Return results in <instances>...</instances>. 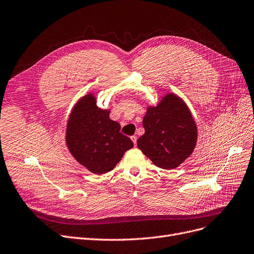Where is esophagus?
<instances>
[{
	"label": "esophagus",
	"instance_id": "1",
	"mask_svg": "<svg viewBox=\"0 0 254 254\" xmlns=\"http://www.w3.org/2000/svg\"><path fill=\"white\" fill-rule=\"evenodd\" d=\"M130 139H132V141H133L134 144L136 145V144H137V137H136V136H132V137H130Z\"/></svg>",
	"mask_w": 254,
	"mask_h": 254
}]
</instances>
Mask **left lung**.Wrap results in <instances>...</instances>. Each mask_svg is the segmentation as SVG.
I'll return each mask as SVG.
<instances>
[{"label":"left lung","mask_w":254,"mask_h":254,"mask_svg":"<svg viewBox=\"0 0 254 254\" xmlns=\"http://www.w3.org/2000/svg\"><path fill=\"white\" fill-rule=\"evenodd\" d=\"M145 133L137 140L141 152L163 170H174L195 147L198 127L182 98L167 93L156 107H147L142 121Z\"/></svg>","instance_id":"1"}]
</instances>
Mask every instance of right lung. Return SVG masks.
Returning a JSON list of instances; mask_svg holds the SVG:
<instances>
[{
    "mask_svg": "<svg viewBox=\"0 0 254 254\" xmlns=\"http://www.w3.org/2000/svg\"><path fill=\"white\" fill-rule=\"evenodd\" d=\"M110 112L98 108L94 93H88L75 103L65 128L69 152L96 175L114 170L125 153L134 146L132 140L120 133V125L110 118Z\"/></svg>",
    "mask_w": 254,
    "mask_h": 254,
    "instance_id": "right-lung-1",
    "label": "right lung"
}]
</instances>
